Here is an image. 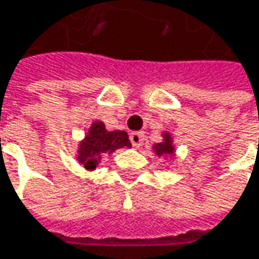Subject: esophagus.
<instances>
[{
  "label": "esophagus",
  "mask_w": 259,
  "mask_h": 259,
  "mask_svg": "<svg viewBox=\"0 0 259 259\" xmlns=\"http://www.w3.org/2000/svg\"><path fill=\"white\" fill-rule=\"evenodd\" d=\"M130 142L135 148H139L141 145L144 144V133L141 132H132L130 133Z\"/></svg>",
  "instance_id": "34e87169"
}]
</instances>
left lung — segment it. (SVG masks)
<instances>
[{
	"mask_svg": "<svg viewBox=\"0 0 259 259\" xmlns=\"http://www.w3.org/2000/svg\"><path fill=\"white\" fill-rule=\"evenodd\" d=\"M155 155L158 157H165L167 155H175V145H173V138L170 136L168 132L162 133V142L160 144H155L152 146Z\"/></svg>",
	"mask_w": 259,
	"mask_h": 259,
	"instance_id": "left-lung-1",
	"label": "left lung"
}]
</instances>
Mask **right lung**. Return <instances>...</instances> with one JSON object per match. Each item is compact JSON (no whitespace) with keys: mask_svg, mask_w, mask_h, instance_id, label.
I'll list each match as a JSON object with an SVG mask.
<instances>
[{"mask_svg":"<svg viewBox=\"0 0 259 259\" xmlns=\"http://www.w3.org/2000/svg\"><path fill=\"white\" fill-rule=\"evenodd\" d=\"M124 146H132L129 136L124 130L108 132L102 121H94L83 141H80L79 144L76 158L83 164L86 170L92 171L98 167L102 157L110 155Z\"/></svg>","mask_w":259,"mask_h":259,"instance_id":"add662e5","label":"right lung"}]
</instances>
